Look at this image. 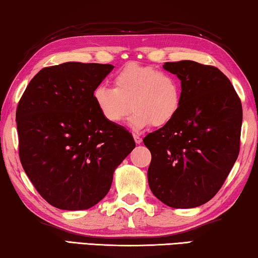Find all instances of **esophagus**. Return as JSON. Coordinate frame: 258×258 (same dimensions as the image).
<instances>
[{"mask_svg": "<svg viewBox=\"0 0 258 258\" xmlns=\"http://www.w3.org/2000/svg\"><path fill=\"white\" fill-rule=\"evenodd\" d=\"M133 138H134V141H136L137 145H140L142 142V138L140 136H138V134H133Z\"/></svg>", "mask_w": 258, "mask_h": 258, "instance_id": "34e87169", "label": "esophagus"}]
</instances>
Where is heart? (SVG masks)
I'll return each mask as SVG.
<instances>
[{
  "label": "heart",
  "instance_id": "b5f03b06",
  "mask_svg": "<svg viewBox=\"0 0 258 258\" xmlns=\"http://www.w3.org/2000/svg\"><path fill=\"white\" fill-rule=\"evenodd\" d=\"M93 99L104 119L112 124L120 122L132 108L128 125L140 131L174 119L181 105V87L171 73L128 64L113 77V88L97 86Z\"/></svg>",
  "mask_w": 258,
  "mask_h": 258
}]
</instances>
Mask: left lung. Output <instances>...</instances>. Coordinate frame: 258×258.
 Returning <instances> with one entry per match:
<instances>
[{"mask_svg":"<svg viewBox=\"0 0 258 258\" xmlns=\"http://www.w3.org/2000/svg\"><path fill=\"white\" fill-rule=\"evenodd\" d=\"M181 83L174 119L144 139L150 150V190L171 208L189 209L214 198L238 158L242 107L217 68L193 60L166 62Z\"/></svg>","mask_w":258,"mask_h":258,"instance_id":"obj_1","label":"left lung"}]
</instances>
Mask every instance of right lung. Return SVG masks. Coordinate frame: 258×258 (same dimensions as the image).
Here are the masks:
<instances>
[{"label": "right lung", "instance_id": "right-lung-1", "mask_svg": "<svg viewBox=\"0 0 258 258\" xmlns=\"http://www.w3.org/2000/svg\"><path fill=\"white\" fill-rule=\"evenodd\" d=\"M111 64L67 62L30 81L16 112L19 157L39 194L62 210H85L111 187L117 166L136 148L122 126L105 120L93 92Z\"/></svg>", "mask_w": 258, "mask_h": 258}]
</instances>
